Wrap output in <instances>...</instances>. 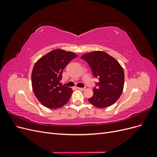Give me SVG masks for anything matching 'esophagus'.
<instances>
[{
	"mask_svg": "<svg viewBox=\"0 0 157 157\" xmlns=\"http://www.w3.org/2000/svg\"><path fill=\"white\" fill-rule=\"evenodd\" d=\"M78 89L80 90H81V91H84V90L86 89V88H78Z\"/></svg>",
	"mask_w": 157,
	"mask_h": 157,
	"instance_id": "obj_1",
	"label": "esophagus"
}]
</instances>
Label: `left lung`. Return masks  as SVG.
<instances>
[{"label": "left lung", "instance_id": "1", "mask_svg": "<svg viewBox=\"0 0 157 157\" xmlns=\"http://www.w3.org/2000/svg\"><path fill=\"white\" fill-rule=\"evenodd\" d=\"M91 67L94 77L99 79L98 88L89 102L98 108H105L115 103L122 93L124 84V70L118 61L106 52L94 51L81 56Z\"/></svg>", "mask_w": 157, "mask_h": 157}]
</instances>
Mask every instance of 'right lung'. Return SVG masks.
I'll return each instance as SVG.
<instances>
[{"label":"right lung","mask_w":157,"mask_h":157,"mask_svg":"<svg viewBox=\"0 0 157 157\" xmlns=\"http://www.w3.org/2000/svg\"><path fill=\"white\" fill-rule=\"evenodd\" d=\"M77 55L72 52L55 49L38 60L33 67L31 82L33 92L42 105L49 109L60 108L68 102L72 88L61 86L62 72Z\"/></svg>","instance_id":"right-lung-1"}]
</instances>
